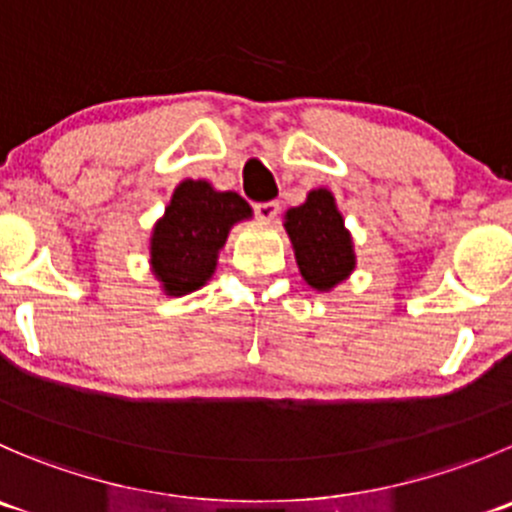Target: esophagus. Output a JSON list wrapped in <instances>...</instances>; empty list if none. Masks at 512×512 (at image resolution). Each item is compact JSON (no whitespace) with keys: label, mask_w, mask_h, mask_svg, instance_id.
<instances>
[{"label":"esophagus","mask_w":512,"mask_h":512,"mask_svg":"<svg viewBox=\"0 0 512 512\" xmlns=\"http://www.w3.org/2000/svg\"><path fill=\"white\" fill-rule=\"evenodd\" d=\"M277 212H280V202H275V200L257 202V205H255V215L260 217V220H265V222L275 220Z\"/></svg>","instance_id":"34e87169"}]
</instances>
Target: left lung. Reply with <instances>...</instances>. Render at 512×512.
Returning <instances> with one entry per match:
<instances>
[{
	"mask_svg": "<svg viewBox=\"0 0 512 512\" xmlns=\"http://www.w3.org/2000/svg\"><path fill=\"white\" fill-rule=\"evenodd\" d=\"M285 230L295 247L297 267L315 290H332L355 270L350 232L345 230L332 192L312 190L305 205L287 210Z\"/></svg>",
	"mask_w": 512,
	"mask_h": 512,
	"instance_id": "left-lung-1",
	"label": "left lung"
}]
</instances>
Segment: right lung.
Returning a JSON list of instances; mask_svg holds the SVG:
<instances>
[{
    "label": "right lung",
    "mask_w": 512,
    "mask_h": 512,
    "mask_svg": "<svg viewBox=\"0 0 512 512\" xmlns=\"http://www.w3.org/2000/svg\"><path fill=\"white\" fill-rule=\"evenodd\" d=\"M250 215L237 192H217L202 180L182 182L150 242L152 270L167 295L200 290L215 272L230 227Z\"/></svg>",
    "instance_id": "obj_1"
}]
</instances>
